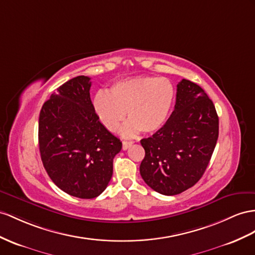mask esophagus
I'll return each mask as SVG.
<instances>
[{
    "label": "esophagus",
    "instance_id": "obj_1",
    "mask_svg": "<svg viewBox=\"0 0 255 255\" xmlns=\"http://www.w3.org/2000/svg\"><path fill=\"white\" fill-rule=\"evenodd\" d=\"M133 144L132 141H123V149L124 151H126L130 146Z\"/></svg>",
    "mask_w": 255,
    "mask_h": 255
}]
</instances>
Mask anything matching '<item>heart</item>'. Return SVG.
I'll use <instances>...</instances> for the list:
<instances>
[{
    "instance_id": "b5f03b06",
    "label": "heart",
    "mask_w": 255,
    "mask_h": 255,
    "mask_svg": "<svg viewBox=\"0 0 255 255\" xmlns=\"http://www.w3.org/2000/svg\"><path fill=\"white\" fill-rule=\"evenodd\" d=\"M174 100V87L165 77L140 76L114 84L109 94H97L95 111L110 131H116L122 122L130 120L123 134L154 133L165 125Z\"/></svg>"
}]
</instances>
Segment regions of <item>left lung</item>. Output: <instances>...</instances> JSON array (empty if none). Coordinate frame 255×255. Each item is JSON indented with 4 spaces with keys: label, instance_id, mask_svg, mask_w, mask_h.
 <instances>
[{
    "label": "left lung",
    "instance_id": "8db88e82",
    "mask_svg": "<svg viewBox=\"0 0 255 255\" xmlns=\"http://www.w3.org/2000/svg\"><path fill=\"white\" fill-rule=\"evenodd\" d=\"M218 136L213 102L197 84L182 80L171 116L158 131L141 140L145 151L140 165L142 179L162 195L186 191L205 173Z\"/></svg>",
    "mask_w": 255,
    "mask_h": 255
}]
</instances>
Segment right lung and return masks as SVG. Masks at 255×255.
<instances>
[{
  "label": "right lung",
  "mask_w": 255,
  "mask_h": 255,
  "mask_svg": "<svg viewBox=\"0 0 255 255\" xmlns=\"http://www.w3.org/2000/svg\"><path fill=\"white\" fill-rule=\"evenodd\" d=\"M90 77L64 83L43 104L38 146L45 170L71 196L91 199L106 190L122 142L99 121L90 100Z\"/></svg>",
  "instance_id": "1"
}]
</instances>
